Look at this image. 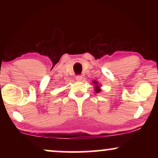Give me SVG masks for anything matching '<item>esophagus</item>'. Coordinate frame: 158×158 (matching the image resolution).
Returning a JSON list of instances; mask_svg holds the SVG:
<instances>
[{"label":"esophagus","instance_id":"obj_1","mask_svg":"<svg viewBox=\"0 0 158 158\" xmlns=\"http://www.w3.org/2000/svg\"><path fill=\"white\" fill-rule=\"evenodd\" d=\"M76 80L77 81H81L82 80H83V77H82L81 75H77Z\"/></svg>","mask_w":158,"mask_h":158}]
</instances>
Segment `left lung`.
Segmentation results:
<instances>
[{"mask_svg":"<svg viewBox=\"0 0 158 158\" xmlns=\"http://www.w3.org/2000/svg\"><path fill=\"white\" fill-rule=\"evenodd\" d=\"M92 82L94 83V84H95V87H96L95 88V92L97 93V94L99 92H101V88H100V86L98 85V82L96 81H93Z\"/></svg>","mask_w":158,"mask_h":158,"instance_id":"obj_1","label":"left lung"}]
</instances>
